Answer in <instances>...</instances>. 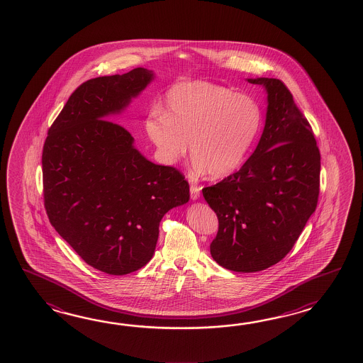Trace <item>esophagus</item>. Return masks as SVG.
<instances>
[{
    "instance_id": "1",
    "label": "esophagus",
    "mask_w": 363,
    "mask_h": 363,
    "mask_svg": "<svg viewBox=\"0 0 363 363\" xmlns=\"http://www.w3.org/2000/svg\"><path fill=\"white\" fill-rule=\"evenodd\" d=\"M191 199L192 200H197L200 197L201 186L200 185L191 184Z\"/></svg>"
}]
</instances>
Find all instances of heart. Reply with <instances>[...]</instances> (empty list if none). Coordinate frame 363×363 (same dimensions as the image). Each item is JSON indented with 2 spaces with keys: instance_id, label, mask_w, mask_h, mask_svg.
<instances>
[{
  "instance_id": "b5f03b06",
  "label": "heart",
  "mask_w": 363,
  "mask_h": 363,
  "mask_svg": "<svg viewBox=\"0 0 363 363\" xmlns=\"http://www.w3.org/2000/svg\"><path fill=\"white\" fill-rule=\"evenodd\" d=\"M262 122L258 102L224 85L182 82L166 94L164 113L150 111L145 131L164 161L175 163L188 152L200 172L224 178L245 162Z\"/></svg>"
}]
</instances>
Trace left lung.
Instances as JSON below:
<instances>
[{
  "instance_id": "left-lung-1",
  "label": "left lung",
  "mask_w": 363,
  "mask_h": 363,
  "mask_svg": "<svg viewBox=\"0 0 363 363\" xmlns=\"http://www.w3.org/2000/svg\"><path fill=\"white\" fill-rule=\"evenodd\" d=\"M267 91V114L255 153L235 174L202 189L218 216L210 253L236 272L280 262L315 211L320 153L308 119L279 79H249Z\"/></svg>"
}]
</instances>
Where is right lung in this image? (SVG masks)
<instances>
[{
    "mask_svg": "<svg viewBox=\"0 0 363 363\" xmlns=\"http://www.w3.org/2000/svg\"><path fill=\"white\" fill-rule=\"evenodd\" d=\"M152 79L153 71L138 67L86 80L71 93L43 147L50 223L84 262L110 275L145 266L163 216L189 200L180 171L147 161L123 125L105 119Z\"/></svg>",
    "mask_w": 363,
    "mask_h": 363,
    "instance_id": "obj_1",
    "label": "right lung"
}]
</instances>
